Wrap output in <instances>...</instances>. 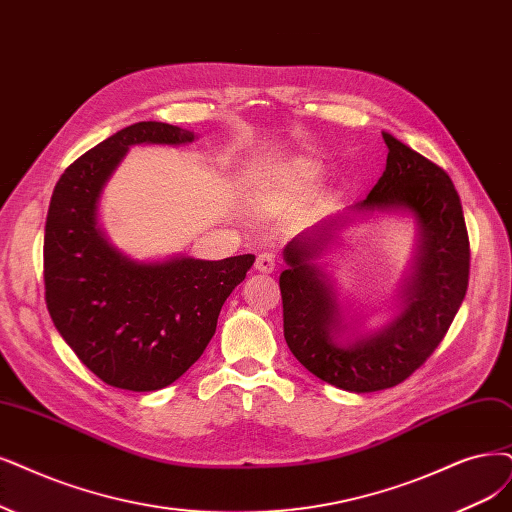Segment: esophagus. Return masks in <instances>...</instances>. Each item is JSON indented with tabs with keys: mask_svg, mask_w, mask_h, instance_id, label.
<instances>
[{
	"mask_svg": "<svg viewBox=\"0 0 512 512\" xmlns=\"http://www.w3.org/2000/svg\"><path fill=\"white\" fill-rule=\"evenodd\" d=\"M276 263H278V257L272 253V251H263L257 255V261H255V268L257 272L261 274H272L276 270Z\"/></svg>",
	"mask_w": 512,
	"mask_h": 512,
	"instance_id": "1",
	"label": "esophagus"
}]
</instances>
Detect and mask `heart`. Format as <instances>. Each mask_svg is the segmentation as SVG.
I'll use <instances>...</instances> for the list:
<instances>
[{
	"instance_id": "b5f03b06",
	"label": "heart",
	"mask_w": 512,
	"mask_h": 512,
	"mask_svg": "<svg viewBox=\"0 0 512 512\" xmlns=\"http://www.w3.org/2000/svg\"><path fill=\"white\" fill-rule=\"evenodd\" d=\"M320 168L310 158H291L276 164L266 175V189L274 196H297L316 185Z\"/></svg>"
}]
</instances>
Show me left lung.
Returning a JSON list of instances; mask_svg holds the SVG:
<instances>
[{
	"label": "left lung",
	"mask_w": 512,
	"mask_h": 512,
	"mask_svg": "<svg viewBox=\"0 0 512 512\" xmlns=\"http://www.w3.org/2000/svg\"><path fill=\"white\" fill-rule=\"evenodd\" d=\"M386 170L354 211H407L420 227L403 310L382 331L348 339L337 299L314 259L344 219H329L293 238L280 274L285 339L297 361L320 380L348 392H375L405 382L443 342L458 314L470 272V244L460 196L449 175L388 132Z\"/></svg>",
	"instance_id": "obj_1"
}]
</instances>
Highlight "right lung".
<instances>
[{
	"mask_svg": "<svg viewBox=\"0 0 512 512\" xmlns=\"http://www.w3.org/2000/svg\"><path fill=\"white\" fill-rule=\"evenodd\" d=\"M194 139L192 130L164 122L126 126L67 166L52 192L46 306L69 348L113 388L149 392L179 380L211 342L223 301L255 261L236 255L141 263L113 249L101 232L99 196L128 147Z\"/></svg>",
	"mask_w": 512,
	"mask_h": 512,
	"instance_id": "add662e5",
	"label": "right lung"
}]
</instances>
